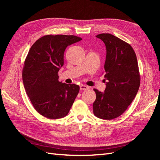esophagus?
Instances as JSON below:
<instances>
[{
  "label": "esophagus",
  "mask_w": 160,
  "mask_h": 160,
  "mask_svg": "<svg viewBox=\"0 0 160 160\" xmlns=\"http://www.w3.org/2000/svg\"><path fill=\"white\" fill-rule=\"evenodd\" d=\"M88 88H89L88 87L86 86V85H80V89H81V91L87 90Z\"/></svg>",
  "instance_id": "1"
}]
</instances>
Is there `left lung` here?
<instances>
[{
  "label": "left lung",
  "mask_w": 160,
  "mask_h": 160,
  "mask_svg": "<svg viewBox=\"0 0 160 160\" xmlns=\"http://www.w3.org/2000/svg\"><path fill=\"white\" fill-rule=\"evenodd\" d=\"M105 45L104 92L94 89L93 113L100 119L117 118L127 109L137 95L140 76L136 55L128 43L109 33L96 36Z\"/></svg>",
  "instance_id": "obj_1"
}]
</instances>
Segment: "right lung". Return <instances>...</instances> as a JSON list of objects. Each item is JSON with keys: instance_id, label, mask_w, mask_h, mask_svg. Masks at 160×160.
Wrapping results in <instances>:
<instances>
[{"instance_id": "obj_1", "label": "right lung", "mask_w": 160, "mask_h": 160, "mask_svg": "<svg viewBox=\"0 0 160 160\" xmlns=\"http://www.w3.org/2000/svg\"><path fill=\"white\" fill-rule=\"evenodd\" d=\"M81 40L74 35H46L28 51L22 70L24 88L34 108L47 118H64L79 93V85L59 81L58 72L66 48Z\"/></svg>"}]
</instances>
